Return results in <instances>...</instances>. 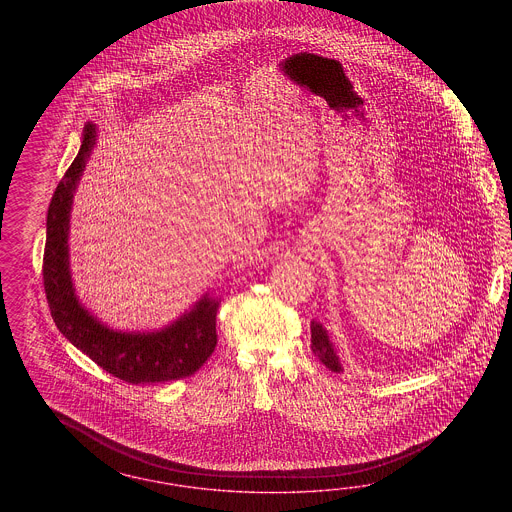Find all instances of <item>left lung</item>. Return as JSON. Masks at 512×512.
Returning <instances> with one entry per match:
<instances>
[{
    "mask_svg": "<svg viewBox=\"0 0 512 512\" xmlns=\"http://www.w3.org/2000/svg\"><path fill=\"white\" fill-rule=\"evenodd\" d=\"M311 351H313L315 357L325 364L328 370L336 373L341 372L340 358L334 351V345L328 338L323 325L317 323V321H311Z\"/></svg>",
    "mask_w": 512,
    "mask_h": 512,
    "instance_id": "obj_1",
    "label": "left lung"
}]
</instances>
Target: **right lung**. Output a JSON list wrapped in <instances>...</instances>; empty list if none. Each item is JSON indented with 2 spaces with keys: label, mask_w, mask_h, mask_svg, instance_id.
Listing matches in <instances>:
<instances>
[{
  "label": "right lung",
  "mask_w": 512,
  "mask_h": 512,
  "mask_svg": "<svg viewBox=\"0 0 512 512\" xmlns=\"http://www.w3.org/2000/svg\"><path fill=\"white\" fill-rule=\"evenodd\" d=\"M95 137V125H86L77 157L48 206L43 279L50 315L67 340L125 383L154 385L184 379L197 372L216 349L219 300L202 296L191 311L157 332H120L93 317L75 295L67 244L69 216Z\"/></svg>",
  "instance_id": "1"
}]
</instances>
